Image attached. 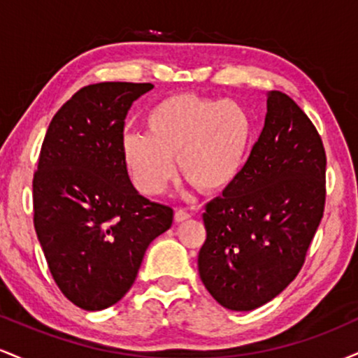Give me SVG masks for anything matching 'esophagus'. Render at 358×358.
Instances as JSON below:
<instances>
[{"instance_id":"obj_1","label":"esophagus","mask_w":358,"mask_h":358,"mask_svg":"<svg viewBox=\"0 0 358 358\" xmlns=\"http://www.w3.org/2000/svg\"><path fill=\"white\" fill-rule=\"evenodd\" d=\"M192 217L190 212H187L185 208H176L175 212V222H185Z\"/></svg>"}]
</instances>
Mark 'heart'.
Returning <instances> with one entry per match:
<instances>
[{
  "label": "heart",
  "mask_w": 358,
  "mask_h": 358,
  "mask_svg": "<svg viewBox=\"0 0 358 358\" xmlns=\"http://www.w3.org/2000/svg\"><path fill=\"white\" fill-rule=\"evenodd\" d=\"M146 134L122 138V158L145 195L165 192L178 159L185 178L202 192H219L237 180L254 139L249 110L236 101L185 92L148 113Z\"/></svg>",
  "instance_id": "obj_1"
}]
</instances>
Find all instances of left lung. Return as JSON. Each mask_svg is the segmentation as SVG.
<instances>
[{"instance_id":"left-lung-1","label":"left lung","mask_w":358,"mask_h":358,"mask_svg":"<svg viewBox=\"0 0 358 358\" xmlns=\"http://www.w3.org/2000/svg\"><path fill=\"white\" fill-rule=\"evenodd\" d=\"M327 155L318 131L286 94L271 90L241 175L205 205L200 279L227 310L250 311L298 276L324 210Z\"/></svg>"}]
</instances>
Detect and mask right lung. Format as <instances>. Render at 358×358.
<instances>
[{
  "mask_svg": "<svg viewBox=\"0 0 358 358\" xmlns=\"http://www.w3.org/2000/svg\"><path fill=\"white\" fill-rule=\"evenodd\" d=\"M153 84L82 87L52 119L34 175V225L64 296L87 311L133 286L173 208L139 195L122 158L124 119Z\"/></svg>",
  "mask_w": 358,
  "mask_h": 358,
  "instance_id": "right-lung-1",
  "label": "right lung"
}]
</instances>
